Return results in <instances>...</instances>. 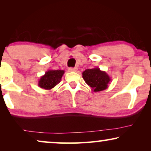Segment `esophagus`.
<instances>
[{
    "label": "esophagus",
    "mask_w": 151,
    "mask_h": 151,
    "mask_svg": "<svg viewBox=\"0 0 151 151\" xmlns=\"http://www.w3.org/2000/svg\"><path fill=\"white\" fill-rule=\"evenodd\" d=\"M78 70V68L77 67H74V68H72V67H70L69 68V71H71V72H75Z\"/></svg>",
    "instance_id": "34e87169"
}]
</instances>
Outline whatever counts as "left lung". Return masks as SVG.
<instances>
[{
	"label": "left lung",
	"instance_id": "8db88e82",
	"mask_svg": "<svg viewBox=\"0 0 151 151\" xmlns=\"http://www.w3.org/2000/svg\"><path fill=\"white\" fill-rule=\"evenodd\" d=\"M82 78L94 92L106 89L111 82L110 76L105 71H101L98 67L86 69L82 72Z\"/></svg>",
	"mask_w": 151,
	"mask_h": 151
}]
</instances>
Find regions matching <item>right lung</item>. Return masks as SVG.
<instances>
[{
  "label": "right lung",
  "mask_w": 151,
  "mask_h": 151,
  "mask_svg": "<svg viewBox=\"0 0 151 151\" xmlns=\"http://www.w3.org/2000/svg\"><path fill=\"white\" fill-rule=\"evenodd\" d=\"M64 73V70H48L40 78L38 85L45 90H50L60 83Z\"/></svg>",
  "instance_id": "obj_1"
}]
</instances>
